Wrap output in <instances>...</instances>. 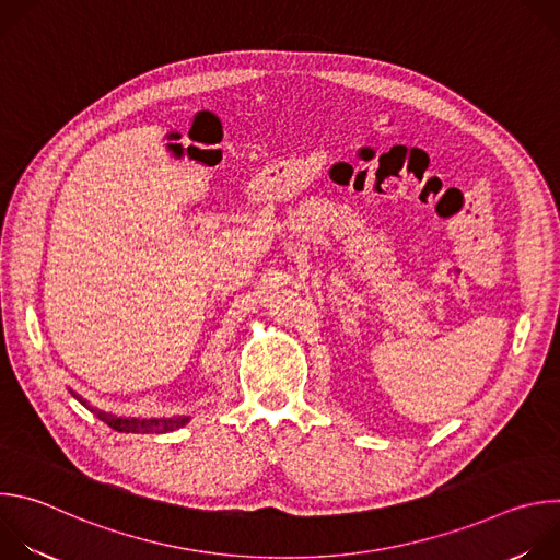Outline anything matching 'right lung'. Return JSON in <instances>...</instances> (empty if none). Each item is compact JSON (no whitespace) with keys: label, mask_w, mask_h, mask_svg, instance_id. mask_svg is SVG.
<instances>
[{"label":"right lung","mask_w":560,"mask_h":560,"mask_svg":"<svg viewBox=\"0 0 560 560\" xmlns=\"http://www.w3.org/2000/svg\"><path fill=\"white\" fill-rule=\"evenodd\" d=\"M72 396H77L72 392ZM79 401H82L91 412H95L104 423H108L113 430L117 432H135V434H162V432H173L177 428H184L190 417H173V419H124V417H115V415H108V412H102L97 408H91L82 396H77Z\"/></svg>","instance_id":"obj_1"}]
</instances>
